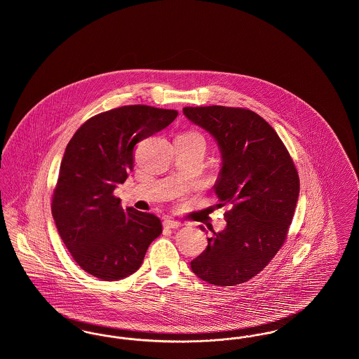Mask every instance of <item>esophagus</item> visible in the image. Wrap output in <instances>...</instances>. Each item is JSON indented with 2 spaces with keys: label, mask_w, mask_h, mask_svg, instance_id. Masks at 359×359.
<instances>
[{
  "label": "esophagus",
  "mask_w": 359,
  "mask_h": 359,
  "mask_svg": "<svg viewBox=\"0 0 359 359\" xmlns=\"http://www.w3.org/2000/svg\"><path fill=\"white\" fill-rule=\"evenodd\" d=\"M183 223L179 222V221H175V219H171V218H167L165 221H164V227H167V229H177V227H180Z\"/></svg>",
  "instance_id": "34e87169"
}]
</instances>
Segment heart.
Returning a JSON list of instances; mask_svg holds the SVG:
<instances>
[{
  "instance_id": "obj_1",
  "label": "heart",
  "mask_w": 359,
  "mask_h": 359,
  "mask_svg": "<svg viewBox=\"0 0 359 359\" xmlns=\"http://www.w3.org/2000/svg\"><path fill=\"white\" fill-rule=\"evenodd\" d=\"M179 137H183V138H187L191 141H199L202 144H205V137L202 136L199 132H187V133H183Z\"/></svg>"
}]
</instances>
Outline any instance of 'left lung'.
<instances>
[{"mask_svg":"<svg viewBox=\"0 0 359 359\" xmlns=\"http://www.w3.org/2000/svg\"><path fill=\"white\" fill-rule=\"evenodd\" d=\"M183 113L217 141L222 163L214 191L219 205H231L226 227L212 231L191 269L208 284L234 287L259 273L285 242L299 175L273 128L255 111L205 106Z\"/></svg>","mask_w":359,"mask_h":359,"instance_id":"1","label":"left lung"}]
</instances>
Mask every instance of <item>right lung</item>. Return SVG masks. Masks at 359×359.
<instances>
[{"instance_id":"obj_1","label":"right lung","mask_w":359,"mask_h":359,"mask_svg":"<svg viewBox=\"0 0 359 359\" xmlns=\"http://www.w3.org/2000/svg\"><path fill=\"white\" fill-rule=\"evenodd\" d=\"M176 110L122 106L91 117L67 144L52 196V217L75 262L104 281L141 266L161 221L113 195L133 170L137 142L167 128Z\"/></svg>"}]
</instances>
